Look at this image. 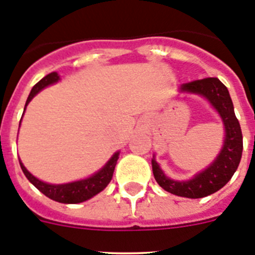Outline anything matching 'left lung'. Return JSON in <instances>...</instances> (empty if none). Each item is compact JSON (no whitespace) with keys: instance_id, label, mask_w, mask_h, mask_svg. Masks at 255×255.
Instances as JSON below:
<instances>
[{"instance_id":"8db88e82","label":"left lung","mask_w":255,"mask_h":255,"mask_svg":"<svg viewBox=\"0 0 255 255\" xmlns=\"http://www.w3.org/2000/svg\"><path fill=\"white\" fill-rule=\"evenodd\" d=\"M180 93L198 94L204 97L217 114L225 128V140L215 161L203 171L195 173L190 180H172L164 175L159 164L152 159V170L155 181L166 191L177 197L204 198L224 188L233 177L242 159L243 134L239 120L235 116L234 105L227 88L217 78L186 83L179 88Z\"/></svg>"}]
</instances>
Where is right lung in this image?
Instances as JSON below:
<instances>
[{"label": "right lung", "mask_w": 255, "mask_h": 255, "mask_svg": "<svg viewBox=\"0 0 255 255\" xmlns=\"http://www.w3.org/2000/svg\"><path fill=\"white\" fill-rule=\"evenodd\" d=\"M60 80V75H58L56 71L48 74V75L44 76L43 79H40L39 82L31 88L30 94H29L28 100H26L25 108L28 106V103L33 100V97L35 94L39 93L42 89H44L48 85L55 84ZM25 111V110H24ZM24 115V114H22ZM21 123V120H20ZM119 154L120 152L114 153L111 158L108 159L107 163L101 168L100 171H97L96 173H93L92 176L87 177V179L78 180V181L73 182H66V184H48V182H44L42 180L37 179L35 176H33L30 172L25 168V166L22 164V162L20 161V167H21L22 172L26 176V179L40 191L43 193L46 197H48L49 199L56 200L58 203H65V204H76L82 203L85 200L91 199L94 195H97L98 193L103 190L106 186L110 184L112 179V175H114L115 167H116L117 159H119Z\"/></svg>", "instance_id": "obj_1"}]
</instances>
